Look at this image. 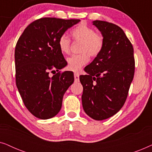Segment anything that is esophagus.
I'll return each mask as SVG.
<instances>
[{
	"mask_svg": "<svg viewBox=\"0 0 152 152\" xmlns=\"http://www.w3.org/2000/svg\"><path fill=\"white\" fill-rule=\"evenodd\" d=\"M74 77H75V82H77L80 81V75H79L78 73H75Z\"/></svg>",
	"mask_w": 152,
	"mask_h": 152,
	"instance_id": "1",
	"label": "esophagus"
}]
</instances>
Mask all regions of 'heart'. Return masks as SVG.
Returning a JSON list of instances; mask_svg holds the SVG:
<instances>
[{
  "instance_id": "1",
  "label": "heart",
  "mask_w": 152,
  "mask_h": 152,
  "mask_svg": "<svg viewBox=\"0 0 152 152\" xmlns=\"http://www.w3.org/2000/svg\"><path fill=\"white\" fill-rule=\"evenodd\" d=\"M72 40L80 42L78 55H74L67 59L68 68L72 71L77 72L89 61V56L95 58L102 51L104 39L100 33L95 32L94 29L84 23H81L70 31ZM58 46L63 54H68L70 51V40L65 34L58 39Z\"/></svg>"
}]
</instances>
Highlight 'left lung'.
Masks as SVG:
<instances>
[{
	"instance_id": "8db88e82",
	"label": "left lung",
	"mask_w": 152,
	"mask_h": 152,
	"mask_svg": "<svg viewBox=\"0 0 152 152\" xmlns=\"http://www.w3.org/2000/svg\"><path fill=\"white\" fill-rule=\"evenodd\" d=\"M104 39L102 53L80 75L83 86L82 106L93 119L102 120L115 115L123 107L134 79V48L117 25L94 20Z\"/></svg>"
}]
</instances>
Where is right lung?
Segmentation results:
<instances>
[{"label": "right lung", "mask_w": 152, "mask_h": 152, "mask_svg": "<svg viewBox=\"0 0 152 152\" xmlns=\"http://www.w3.org/2000/svg\"><path fill=\"white\" fill-rule=\"evenodd\" d=\"M80 21L39 18L27 26L16 43V86L26 107L39 119H49L59 113L64 94L74 82L71 71H59L67 63L57 42L68 28ZM55 70L58 72L51 76Z\"/></svg>", "instance_id": "right-lung-1"}]
</instances>
